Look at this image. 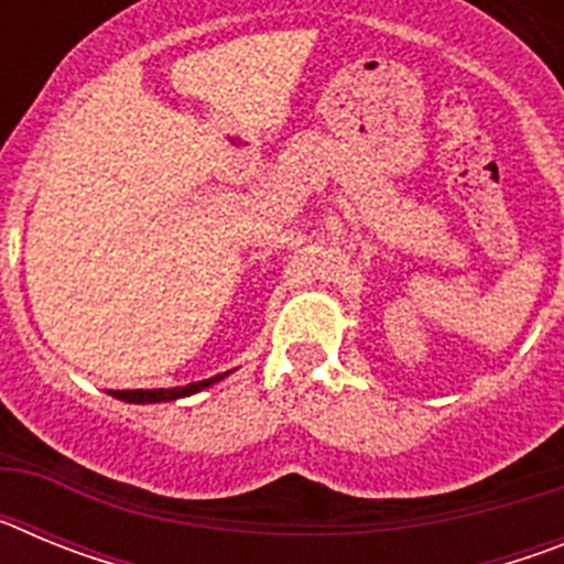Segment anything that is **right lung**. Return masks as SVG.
I'll return each instance as SVG.
<instances>
[{
  "instance_id": "1",
  "label": "right lung",
  "mask_w": 564,
  "mask_h": 564,
  "mask_svg": "<svg viewBox=\"0 0 564 564\" xmlns=\"http://www.w3.org/2000/svg\"><path fill=\"white\" fill-rule=\"evenodd\" d=\"M223 376L206 378V381L197 383H186V387H172V390H109L115 398H121V401L129 403H161V401H174V398H186L194 395V392H200L203 387H212L214 381H220Z\"/></svg>"
}]
</instances>
